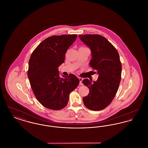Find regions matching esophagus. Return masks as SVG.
<instances>
[{
    "label": "esophagus",
    "mask_w": 148,
    "mask_h": 148,
    "mask_svg": "<svg viewBox=\"0 0 148 148\" xmlns=\"http://www.w3.org/2000/svg\"><path fill=\"white\" fill-rule=\"evenodd\" d=\"M79 80H80V83H79V84L80 85H83V83H82V81H83V79L82 77H79Z\"/></svg>",
    "instance_id": "1"
}]
</instances>
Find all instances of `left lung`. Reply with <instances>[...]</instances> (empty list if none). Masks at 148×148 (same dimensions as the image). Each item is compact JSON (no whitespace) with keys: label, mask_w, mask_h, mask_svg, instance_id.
Here are the masks:
<instances>
[{"label":"left lung","mask_w":148,"mask_h":148,"mask_svg":"<svg viewBox=\"0 0 148 148\" xmlns=\"http://www.w3.org/2000/svg\"><path fill=\"white\" fill-rule=\"evenodd\" d=\"M81 40L92 51L90 66L97 73L98 80L92 82L85 79L82 83L89 89V94L83 99L89 109L99 111L105 109L114 98L119 88L121 64L116 48L105 37L98 34L79 35Z\"/></svg>","instance_id":"left-lung-1"}]
</instances>
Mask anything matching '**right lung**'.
<instances>
[{"label": "right lung", "mask_w": 148, "mask_h": 148, "mask_svg": "<svg viewBox=\"0 0 148 148\" xmlns=\"http://www.w3.org/2000/svg\"><path fill=\"white\" fill-rule=\"evenodd\" d=\"M77 38V34L48 37L38 45L29 59L30 84L36 98L47 108L63 109L68 103L69 94L79 84V79L74 74L60 77L58 71L67 50Z\"/></svg>", "instance_id": "obj_1"}]
</instances>
